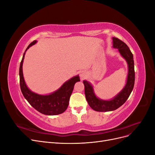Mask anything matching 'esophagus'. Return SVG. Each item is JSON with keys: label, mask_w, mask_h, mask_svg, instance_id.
<instances>
[{"label": "esophagus", "mask_w": 155, "mask_h": 155, "mask_svg": "<svg viewBox=\"0 0 155 155\" xmlns=\"http://www.w3.org/2000/svg\"><path fill=\"white\" fill-rule=\"evenodd\" d=\"M85 75L83 73H81L80 74V78H81V79H83L84 78H85Z\"/></svg>", "instance_id": "1"}]
</instances>
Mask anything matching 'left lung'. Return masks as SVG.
Here are the masks:
<instances>
[{"label": "left lung", "mask_w": 155, "mask_h": 155, "mask_svg": "<svg viewBox=\"0 0 155 155\" xmlns=\"http://www.w3.org/2000/svg\"><path fill=\"white\" fill-rule=\"evenodd\" d=\"M113 47L118 48L120 53L126 59L128 64L129 72L127 83L118 95L109 101L100 100L94 93L92 85L87 81H83L85 85V94L88 105L93 110L99 112H108L118 109L128 99L134 88L135 73L133 55L128 46L120 39L113 37Z\"/></svg>", "instance_id": "obj_1"}]
</instances>
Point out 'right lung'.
Returning <instances> with one entry per match:
<instances>
[{"label": "right lung", "mask_w": 155, "mask_h": 155, "mask_svg": "<svg viewBox=\"0 0 155 155\" xmlns=\"http://www.w3.org/2000/svg\"><path fill=\"white\" fill-rule=\"evenodd\" d=\"M34 41L28 45L25 51L31 46L36 43ZM25 52L23 54L20 64L19 77L21 90L25 99L29 104L41 113L46 115H58L61 114L67 110L69 104V100L71 96L75 83L80 81L78 76H75L67 82H65L57 91L49 95H39L32 92L27 87L22 74V63L25 58Z\"/></svg>", "instance_id": "obj_1"}]
</instances>
